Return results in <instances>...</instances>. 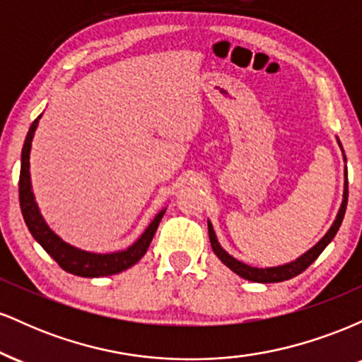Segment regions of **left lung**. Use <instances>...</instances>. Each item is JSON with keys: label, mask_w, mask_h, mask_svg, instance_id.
Listing matches in <instances>:
<instances>
[{"label": "left lung", "mask_w": 362, "mask_h": 362, "mask_svg": "<svg viewBox=\"0 0 362 362\" xmlns=\"http://www.w3.org/2000/svg\"><path fill=\"white\" fill-rule=\"evenodd\" d=\"M337 143H339L340 149H342V144H340L339 138H337ZM342 155H344V149H342ZM344 161L347 163L346 155H344ZM344 177H346V180H344L342 204H340V209H339L337 218H335L334 224H332L330 230L327 231L325 236H323V238L320 240V242L315 245V247H311L308 252L303 253V255L298 257L296 260L289 262V264H284V265H277V267H265V269L252 267V265L243 264V262L236 260L235 257H231L230 253H228L221 247V245H219L218 238H216L213 224H211V221H207V230H209L211 247H213V252L216 253V257H218V259L221 260L228 269H231V271H233L235 274H238L240 277H243V279L252 281V282H262V284H267V282H282V281H288V279H293V277H296L298 274L306 271V269H308L310 265L318 259L320 253L325 250L327 245L330 243L332 240H334L335 235H337L340 224H342L344 214H346V207H347V195H349V190H347V167H346V170H344Z\"/></svg>", "instance_id": "left-lung-1"}]
</instances>
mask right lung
<instances>
[{"mask_svg":"<svg viewBox=\"0 0 362 362\" xmlns=\"http://www.w3.org/2000/svg\"><path fill=\"white\" fill-rule=\"evenodd\" d=\"M40 117H42V115H39V117L32 122L30 129H28L22 149V167H20V207H22V214L25 224L28 226V231H30L32 236L40 243V247L59 264L61 269H64V271L69 274H74V276L103 277L112 276V274H119L126 271L129 267H132V265L143 259V255L146 253L149 243H151L153 236L156 233L158 224H160L161 218H163L165 209H161L160 213L155 216V219L149 223V226L144 230V233L141 235L131 247H127L126 250L112 253H93L80 250V248L73 247V245L62 242V238H59V236L47 226V223H45V219L39 211V206H37L35 202L34 192H32L30 148Z\"/></svg>","mask_w":362,"mask_h":362,"instance_id":"1","label":"right lung"}]
</instances>
